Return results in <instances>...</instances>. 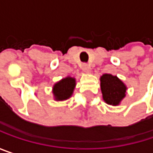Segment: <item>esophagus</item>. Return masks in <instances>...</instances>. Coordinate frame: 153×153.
Instances as JSON below:
<instances>
[{
    "mask_svg": "<svg viewBox=\"0 0 153 153\" xmlns=\"http://www.w3.org/2000/svg\"><path fill=\"white\" fill-rule=\"evenodd\" d=\"M81 69H82V71H83L84 73H86V74H88V73L90 72V67H89L87 64H83V65H81Z\"/></svg>",
    "mask_w": 153,
    "mask_h": 153,
    "instance_id": "esophagus-1",
    "label": "esophagus"
}]
</instances>
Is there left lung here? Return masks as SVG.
I'll list each match as a JSON object with an SVG mask.
<instances>
[{
  "instance_id": "8db88e82",
  "label": "left lung",
  "mask_w": 153,
  "mask_h": 153,
  "mask_svg": "<svg viewBox=\"0 0 153 153\" xmlns=\"http://www.w3.org/2000/svg\"><path fill=\"white\" fill-rule=\"evenodd\" d=\"M100 87L104 101L109 105H120L125 98L128 88L117 76L105 74L100 77Z\"/></svg>"
}]
</instances>
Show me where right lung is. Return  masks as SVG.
<instances>
[{
	"label": "right lung",
	"mask_w": 153,
	"mask_h": 153,
	"mask_svg": "<svg viewBox=\"0 0 153 153\" xmlns=\"http://www.w3.org/2000/svg\"><path fill=\"white\" fill-rule=\"evenodd\" d=\"M76 87V79L74 77L67 76L63 78L59 81L56 82L52 88V93L54 100L65 101L69 99Z\"/></svg>",
	"instance_id": "right-lung-1"
}]
</instances>
